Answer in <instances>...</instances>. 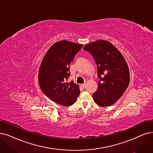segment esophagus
Masks as SVG:
<instances>
[{
	"label": "esophagus",
	"instance_id": "1",
	"mask_svg": "<svg viewBox=\"0 0 153 153\" xmlns=\"http://www.w3.org/2000/svg\"><path fill=\"white\" fill-rule=\"evenodd\" d=\"M81 86H82V87H83V88H85V83H83V84H81Z\"/></svg>",
	"mask_w": 153,
	"mask_h": 153
}]
</instances>
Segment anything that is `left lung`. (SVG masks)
Wrapping results in <instances>:
<instances>
[{
    "mask_svg": "<svg viewBox=\"0 0 153 153\" xmlns=\"http://www.w3.org/2000/svg\"><path fill=\"white\" fill-rule=\"evenodd\" d=\"M93 56L97 65V75L100 78L94 100L100 107L113 105L125 92L129 86V67L123 54L112 43L98 40L84 48Z\"/></svg>",
    "mask_w": 153,
    "mask_h": 153,
    "instance_id": "left-lung-1",
    "label": "left lung"
}]
</instances>
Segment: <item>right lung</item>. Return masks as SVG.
Masks as SVG:
<instances>
[{"label":"right lung","mask_w":153,"mask_h":153,"mask_svg":"<svg viewBox=\"0 0 153 153\" xmlns=\"http://www.w3.org/2000/svg\"><path fill=\"white\" fill-rule=\"evenodd\" d=\"M82 46L67 40L56 42L48 50L39 67L38 81L42 91L65 107L76 102L80 93L79 85L68 82V78L69 65Z\"/></svg>","instance_id":"1"}]
</instances>
